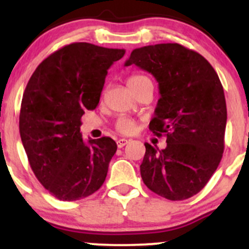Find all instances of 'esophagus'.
<instances>
[{"instance_id": "obj_1", "label": "esophagus", "mask_w": 249, "mask_h": 249, "mask_svg": "<svg viewBox=\"0 0 249 249\" xmlns=\"http://www.w3.org/2000/svg\"><path fill=\"white\" fill-rule=\"evenodd\" d=\"M129 142V141H127L126 139H119L117 141V145H118V148H123L124 147L125 144H126V143Z\"/></svg>"}]
</instances>
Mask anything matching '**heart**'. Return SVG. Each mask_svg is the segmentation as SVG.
I'll list each match as a JSON object with an SVG mask.
<instances>
[{"instance_id": "b5f03b06", "label": "heart", "mask_w": 249, "mask_h": 249, "mask_svg": "<svg viewBox=\"0 0 249 249\" xmlns=\"http://www.w3.org/2000/svg\"><path fill=\"white\" fill-rule=\"evenodd\" d=\"M145 79H148V78L142 76V74H134L127 79V85H129V88H132ZM115 126H117L118 131L123 132V134H131L135 130V123L127 118H120V119H118Z\"/></svg>"}]
</instances>
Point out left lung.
<instances>
[{
	"instance_id": "8db88e82",
	"label": "left lung",
	"mask_w": 249,
	"mask_h": 249,
	"mask_svg": "<svg viewBox=\"0 0 249 249\" xmlns=\"http://www.w3.org/2000/svg\"><path fill=\"white\" fill-rule=\"evenodd\" d=\"M130 65L159 84L149 129L166 135L167 143L161 150L144 143L143 183L165 199H189L207 184L224 152L227 104L219 77L202 55L178 43L134 49L125 61Z\"/></svg>"
}]
</instances>
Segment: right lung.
<instances>
[{"label":"right lung","instance_id":"right-lung-1","mask_svg":"<svg viewBox=\"0 0 249 249\" xmlns=\"http://www.w3.org/2000/svg\"><path fill=\"white\" fill-rule=\"evenodd\" d=\"M124 49L72 43L38 65L22 95L19 130L30 166L56 199L74 201L101 188L117 152L110 137L83 141L80 118L99 105L107 71Z\"/></svg>","mask_w":249,"mask_h":249}]
</instances>
